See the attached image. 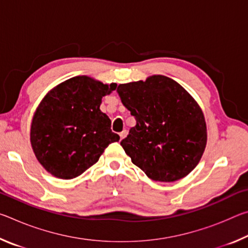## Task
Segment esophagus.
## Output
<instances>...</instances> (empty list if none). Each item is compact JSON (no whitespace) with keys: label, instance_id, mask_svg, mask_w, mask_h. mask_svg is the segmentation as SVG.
Instances as JSON below:
<instances>
[{"label":"esophagus","instance_id":"34e87169","mask_svg":"<svg viewBox=\"0 0 248 248\" xmlns=\"http://www.w3.org/2000/svg\"><path fill=\"white\" fill-rule=\"evenodd\" d=\"M127 130H124V131H121L120 133H119V137H120V140H123L124 138H125V136H127Z\"/></svg>","mask_w":248,"mask_h":248}]
</instances>
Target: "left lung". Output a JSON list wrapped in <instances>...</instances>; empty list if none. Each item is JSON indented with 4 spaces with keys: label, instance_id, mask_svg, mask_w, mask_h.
I'll use <instances>...</instances> for the list:
<instances>
[{
    "label": "left lung",
    "instance_id": "8db88e82",
    "mask_svg": "<svg viewBox=\"0 0 248 248\" xmlns=\"http://www.w3.org/2000/svg\"><path fill=\"white\" fill-rule=\"evenodd\" d=\"M117 93L137 121L120 144L149 178L175 182L198 165L207 125L199 105L182 85L152 75L144 82L120 84Z\"/></svg>",
    "mask_w": 248,
    "mask_h": 248
}]
</instances>
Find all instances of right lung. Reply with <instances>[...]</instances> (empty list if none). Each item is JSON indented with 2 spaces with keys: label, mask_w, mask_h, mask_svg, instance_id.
I'll return each mask as SVG.
<instances>
[{
  "label": "right lung",
  "mask_w": 248,
  "mask_h": 248,
  "mask_svg": "<svg viewBox=\"0 0 248 248\" xmlns=\"http://www.w3.org/2000/svg\"><path fill=\"white\" fill-rule=\"evenodd\" d=\"M117 87L85 77L59 84L37 107L31 127V143L37 159L50 174L72 179L98 161L119 136L100 111L104 96Z\"/></svg>",
  "instance_id": "right-lung-1"
}]
</instances>
